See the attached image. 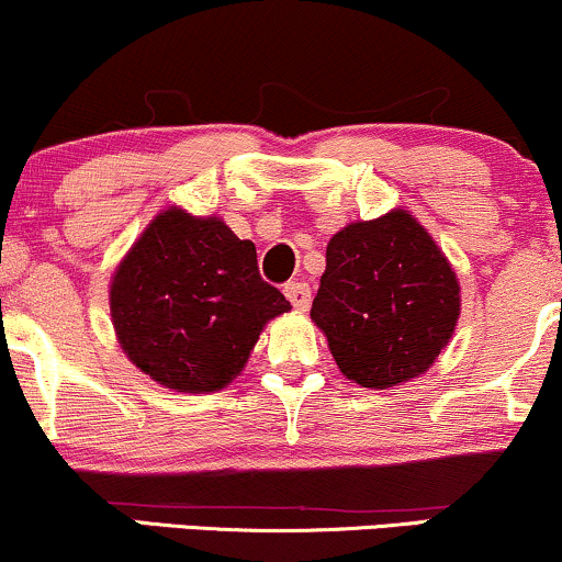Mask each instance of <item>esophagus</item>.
<instances>
[{
  "instance_id": "34e87169",
  "label": "esophagus",
  "mask_w": 562,
  "mask_h": 562,
  "mask_svg": "<svg viewBox=\"0 0 562 562\" xmlns=\"http://www.w3.org/2000/svg\"><path fill=\"white\" fill-rule=\"evenodd\" d=\"M285 295L295 308H301V312H306L308 303H312V288H308L306 282H288Z\"/></svg>"
}]
</instances>
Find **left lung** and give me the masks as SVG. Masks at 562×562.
Masks as SVG:
<instances>
[{
	"instance_id": "1",
	"label": "left lung",
	"mask_w": 562,
	"mask_h": 562,
	"mask_svg": "<svg viewBox=\"0 0 562 562\" xmlns=\"http://www.w3.org/2000/svg\"><path fill=\"white\" fill-rule=\"evenodd\" d=\"M457 317V274L406 211L333 235L312 319L348 380L391 389L423 375L449 344Z\"/></svg>"
}]
</instances>
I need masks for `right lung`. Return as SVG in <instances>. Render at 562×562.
Returning a JSON list of instances; mask_svg holds the SVG:
<instances>
[{
	"label": "right lung",
	"mask_w": 562,
	"mask_h": 562,
	"mask_svg": "<svg viewBox=\"0 0 562 562\" xmlns=\"http://www.w3.org/2000/svg\"><path fill=\"white\" fill-rule=\"evenodd\" d=\"M290 301L261 280L256 245L222 218L169 209L121 261L111 314L121 348L173 391H218L240 375L269 319Z\"/></svg>",
	"instance_id": "right-lung-1"
}]
</instances>
